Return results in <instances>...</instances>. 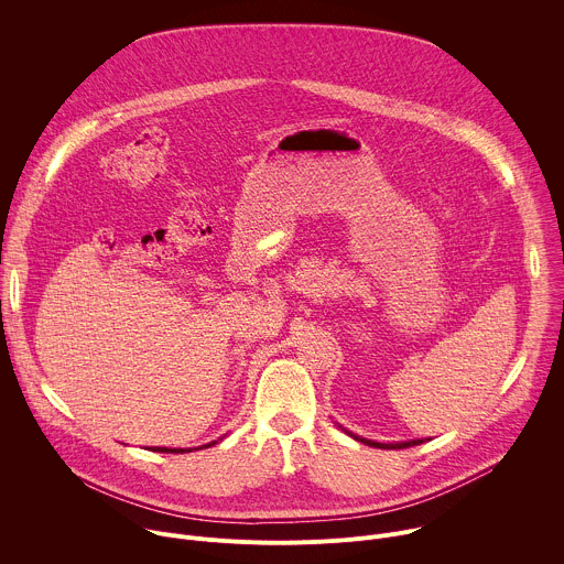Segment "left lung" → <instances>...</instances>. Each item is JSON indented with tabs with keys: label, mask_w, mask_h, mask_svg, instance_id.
Returning a JSON list of instances; mask_svg holds the SVG:
<instances>
[{
	"label": "left lung",
	"mask_w": 564,
	"mask_h": 564,
	"mask_svg": "<svg viewBox=\"0 0 564 564\" xmlns=\"http://www.w3.org/2000/svg\"><path fill=\"white\" fill-rule=\"evenodd\" d=\"M346 431V429H344ZM348 433V431H346ZM352 435V433H348ZM357 442L366 444V446H375V448H409V446H417L422 444V440H413V442H397V444H381V442H372V440H366V437H359V435H352Z\"/></svg>",
	"instance_id": "1"
}]
</instances>
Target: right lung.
<instances>
[{
  "mask_svg": "<svg viewBox=\"0 0 564 564\" xmlns=\"http://www.w3.org/2000/svg\"><path fill=\"white\" fill-rule=\"evenodd\" d=\"M216 442H209V444H205V446H214ZM205 446H200V448H205ZM151 451H155V453H187V451H192V448H163V446H155V448H151Z\"/></svg>",
  "mask_w": 564,
  "mask_h": 564,
  "instance_id": "add662e5",
  "label": "right lung"
}]
</instances>
